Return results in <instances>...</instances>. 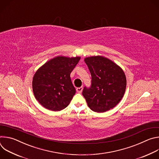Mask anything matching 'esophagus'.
<instances>
[{
  "instance_id": "34e87169",
  "label": "esophagus",
  "mask_w": 159,
  "mask_h": 159,
  "mask_svg": "<svg viewBox=\"0 0 159 159\" xmlns=\"http://www.w3.org/2000/svg\"><path fill=\"white\" fill-rule=\"evenodd\" d=\"M82 89H83V87H80L77 88V93H81L82 91Z\"/></svg>"
}]
</instances>
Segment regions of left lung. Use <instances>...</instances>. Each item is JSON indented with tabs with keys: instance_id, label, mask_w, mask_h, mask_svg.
<instances>
[{
	"instance_id": "1",
	"label": "left lung",
	"mask_w": 159,
	"mask_h": 159,
	"mask_svg": "<svg viewBox=\"0 0 159 159\" xmlns=\"http://www.w3.org/2000/svg\"><path fill=\"white\" fill-rule=\"evenodd\" d=\"M91 74V86L84 87L82 95L89 108L104 112L115 107L123 98L126 79L121 68L111 60L94 56L84 59Z\"/></svg>"
}]
</instances>
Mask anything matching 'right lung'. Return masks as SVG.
<instances>
[{"label":"right lung","instance_id":"add662e5","mask_svg":"<svg viewBox=\"0 0 159 159\" xmlns=\"http://www.w3.org/2000/svg\"><path fill=\"white\" fill-rule=\"evenodd\" d=\"M80 59L79 57H57L36 71L33 79V90L44 107L58 111L70 104L76 92L70 74Z\"/></svg>","mask_w":159,"mask_h":159}]
</instances>
